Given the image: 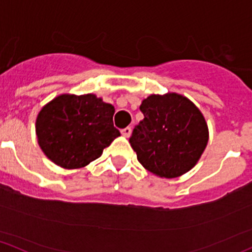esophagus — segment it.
<instances>
[{"label":"esophagus","instance_id":"34e87169","mask_svg":"<svg viewBox=\"0 0 252 252\" xmlns=\"http://www.w3.org/2000/svg\"><path fill=\"white\" fill-rule=\"evenodd\" d=\"M121 133H122V135H123V136L129 137V136H130V134H131V128H130V126H126V128L122 129Z\"/></svg>","mask_w":252,"mask_h":252}]
</instances>
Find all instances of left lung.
Masks as SVG:
<instances>
[{"label":"left lung","instance_id":"left-lung-1","mask_svg":"<svg viewBox=\"0 0 252 252\" xmlns=\"http://www.w3.org/2000/svg\"><path fill=\"white\" fill-rule=\"evenodd\" d=\"M144 119L130 142L137 160L152 174L174 179L189 171L208 145L209 129L199 108L176 93L142 100Z\"/></svg>","mask_w":252,"mask_h":252}]
</instances>
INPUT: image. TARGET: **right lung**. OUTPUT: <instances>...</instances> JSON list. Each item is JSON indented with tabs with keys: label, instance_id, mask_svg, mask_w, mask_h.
I'll list each match as a JSON object with an SVG mask.
<instances>
[{
	"label": "right lung",
	"instance_id": "right-lung-1",
	"mask_svg": "<svg viewBox=\"0 0 252 252\" xmlns=\"http://www.w3.org/2000/svg\"><path fill=\"white\" fill-rule=\"evenodd\" d=\"M113 115L115 107L95 94H62L38 112L37 141L57 165L83 168L121 135L113 126Z\"/></svg>",
	"mask_w": 252,
	"mask_h": 252
}]
</instances>
